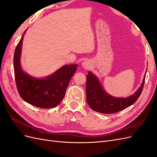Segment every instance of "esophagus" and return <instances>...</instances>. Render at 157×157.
Wrapping results in <instances>:
<instances>
[{"label":"esophagus","instance_id":"esophagus-1","mask_svg":"<svg viewBox=\"0 0 157 157\" xmlns=\"http://www.w3.org/2000/svg\"><path fill=\"white\" fill-rule=\"evenodd\" d=\"M90 63L89 62V61H87V60L83 61L82 63V66L85 69H88L90 67Z\"/></svg>","mask_w":157,"mask_h":157}]
</instances>
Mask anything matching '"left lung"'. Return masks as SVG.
<instances>
[{"label": "left lung", "mask_w": 157, "mask_h": 157, "mask_svg": "<svg viewBox=\"0 0 157 157\" xmlns=\"http://www.w3.org/2000/svg\"><path fill=\"white\" fill-rule=\"evenodd\" d=\"M146 74V73H145ZM143 82L138 90L132 96L126 98H116L107 94L101 86L96 75L88 72L86 75V101L92 110L104 114H112L121 111L134 104L139 98L145 84Z\"/></svg>", "instance_id": "8db88e82"}]
</instances>
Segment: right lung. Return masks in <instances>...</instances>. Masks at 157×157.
<instances>
[{
    "label": "right lung",
    "mask_w": 157,
    "mask_h": 157,
    "mask_svg": "<svg viewBox=\"0 0 157 157\" xmlns=\"http://www.w3.org/2000/svg\"><path fill=\"white\" fill-rule=\"evenodd\" d=\"M27 31V30H26ZM24 32L16 46L13 56V69L19 94L23 100L42 109L54 108L63 99L77 64L64 65L44 78L33 77L21 69L20 56Z\"/></svg>",
    "instance_id": "obj_1"
}]
</instances>
